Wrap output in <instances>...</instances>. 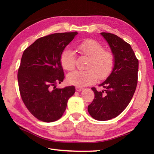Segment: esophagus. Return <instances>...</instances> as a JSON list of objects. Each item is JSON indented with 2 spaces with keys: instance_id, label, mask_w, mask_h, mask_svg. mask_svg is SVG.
Wrapping results in <instances>:
<instances>
[{
  "instance_id": "obj_1",
  "label": "esophagus",
  "mask_w": 154,
  "mask_h": 154,
  "mask_svg": "<svg viewBox=\"0 0 154 154\" xmlns=\"http://www.w3.org/2000/svg\"><path fill=\"white\" fill-rule=\"evenodd\" d=\"M83 90V88L82 87H76V91H78V92H81V91Z\"/></svg>"
}]
</instances>
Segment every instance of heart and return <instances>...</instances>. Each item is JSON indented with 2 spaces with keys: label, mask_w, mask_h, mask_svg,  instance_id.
Listing matches in <instances>:
<instances>
[{
  "label": "heart",
  "mask_w": 154,
  "mask_h": 154,
  "mask_svg": "<svg viewBox=\"0 0 154 154\" xmlns=\"http://www.w3.org/2000/svg\"><path fill=\"white\" fill-rule=\"evenodd\" d=\"M81 55L89 57L84 71H75L67 75V81L73 85L81 87L95 83L98 78L104 79L112 72L114 65V56L112 52L104 50L103 45L93 39H88L76 46ZM61 66L68 71L74 69L75 66V52L66 48L60 57Z\"/></svg>",
  "instance_id": "heart-1"
}]
</instances>
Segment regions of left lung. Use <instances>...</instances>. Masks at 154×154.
<instances>
[{
  "label": "left lung",
  "mask_w": 154,
  "mask_h": 154,
  "mask_svg": "<svg viewBox=\"0 0 154 154\" xmlns=\"http://www.w3.org/2000/svg\"><path fill=\"white\" fill-rule=\"evenodd\" d=\"M114 56L113 69L100 83L104 90L91 88L94 99L88 106V112L94 119L109 120L119 116L128 105L138 83V60L129 44L110 33L102 32Z\"/></svg>",
  "instance_id": "left-lung-1"
}]
</instances>
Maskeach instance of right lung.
Wrapping results in <instances>:
<instances>
[{"label":"right lung","instance_id":"obj_1","mask_svg":"<svg viewBox=\"0 0 154 154\" xmlns=\"http://www.w3.org/2000/svg\"><path fill=\"white\" fill-rule=\"evenodd\" d=\"M77 34L65 32L40 38L22 54L18 71L20 93L28 110L43 122L60 119L75 92L74 86L59 89L56 84L64 79L61 55Z\"/></svg>","mask_w":154,"mask_h":154}]
</instances>
